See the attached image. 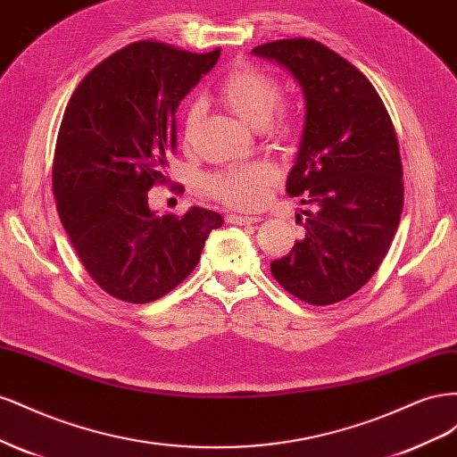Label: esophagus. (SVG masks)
<instances>
[{"mask_svg":"<svg viewBox=\"0 0 457 457\" xmlns=\"http://www.w3.org/2000/svg\"><path fill=\"white\" fill-rule=\"evenodd\" d=\"M261 217L253 215V217H247V215H228L227 217V223L230 225H253V223H259Z\"/></svg>","mask_w":457,"mask_h":457,"instance_id":"esophagus-1","label":"esophagus"}]
</instances>
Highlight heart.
I'll return each instance as SVG.
<instances>
[{
  "mask_svg": "<svg viewBox=\"0 0 457 457\" xmlns=\"http://www.w3.org/2000/svg\"><path fill=\"white\" fill-rule=\"evenodd\" d=\"M219 99L230 108L242 121L261 129L272 118L276 106L282 99V87L274 76L259 71L255 66H238L230 71L219 86ZM204 116V104L192 101L185 112V137L190 139L198 129ZM274 135L284 137L289 126L280 120ZM278 179V170L269 162H255L247 165H230L205 177V188L210 195L237 207H255L267 195V188Z\"/></svg>",
  "mask_w": 457,
  "mask_h": 457,
  "instance_id": "heart-1",
  "label": "heart"
}]
</instances>
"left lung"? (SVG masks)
<instances>
[{
  "mask_svg": "<svg viewBox=\"0 0 457 457\" xmlns=\"http://www.w3.org/2000/svg\"><path fill=\"white\" fill-rule=\"evenodd\" d=\"M252 53L286 68L305 95L286 192L312 210L303 212L305 237L270 272L297 299L331 305L371 278L398 228L404 183L393 121L370 79L314 39H278Z\"/></svg>",
  "mask_w": 457,
  "mask_h": 457,
  "instance_id": "obj_1",
  "label": "left lung"
}]
</instances>
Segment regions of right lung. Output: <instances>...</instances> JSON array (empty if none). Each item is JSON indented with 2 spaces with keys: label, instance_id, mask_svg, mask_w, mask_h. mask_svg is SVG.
Listing matches in <instances>:
<instances>
[{
  "label": "right lung",
  "instance_id": "add662e5",
  "mask_svg": "<svg viewBox=\"0 0 457 457\" xmlns=\"http://www.w3.org/2000/svg\"><path fill=\"white\" fill-rule=\"evenodd\" d=\"M219 54L137 41L96 64L68 101L53 195L84 267L116 299L137 305L170 294L223 225L219 213L196 205L183 217L148 207V190L165 183L177 146V106Z\"/></svg>",
  "mask_w": 457,
  "mask_h": 457
}]
</instances>
